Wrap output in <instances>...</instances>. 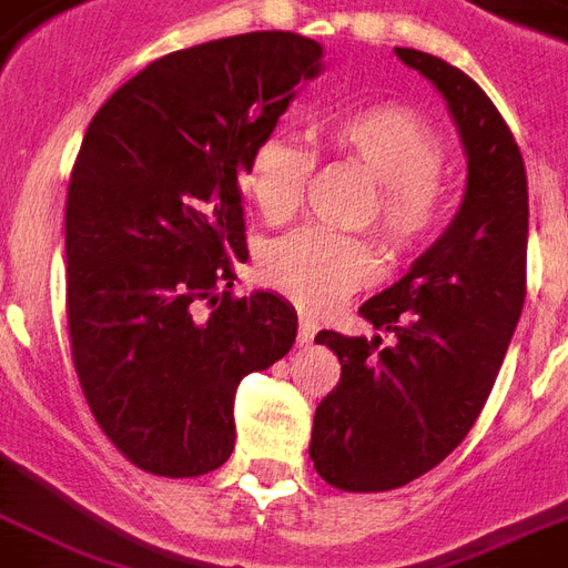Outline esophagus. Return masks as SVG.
<instances>
[{"label":"esophagus","instance_id":"34e87169","mask_svg":"<svg viewBox=\"0 0 568 568\" xmlns=\"http://www.w3.org/2000/svg\"><path fill=\"white\" fill-rule=\"evenodd\" d=\"M315 333H318V324H315V318H310V315H303L301 312V329H297L301 345H310L312 338H315Z\"/></svg>","mask_w":568,"mask_h":568}]
</instances>
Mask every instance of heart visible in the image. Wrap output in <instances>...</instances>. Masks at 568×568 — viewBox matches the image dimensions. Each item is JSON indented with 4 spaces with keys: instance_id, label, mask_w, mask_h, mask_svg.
<instances>
[{
    "instance_id": "1",
    "label": "heart",
    "mask_w": 568,
    "mask_h": 568,
    "mask_svg": "<svg viewBox=\"0 0 568 568\" xmlns=\"http://www.w3.org/2000/svg\"><path fill=\"white\" fill-rule=\"evenodd\" d=\"M321 146L359 164L374 180V200L363 221L388 250L418 247L439 221V135L415 111L397 102H365L329 111L318 120ZM315 155L292 138L271 135L250 153L241 185L267 223L288 221L303 203ZM258 271L271 288L306 310H324L363 288L377 274V253L359 235L306 226L267 244Z\"/></svg>"
}]
</instances>
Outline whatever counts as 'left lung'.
<instances>
[{
	"instance_id": "8db88e82",
	"label": "left lung",
	"mask_w": 568,
	"mask_h": 568,
	"mask_svg": "<svg viewBox=\"0 0 568 568\" xmlns=\"http://www.w3.org/2000/svg\"><path fill=\"white\" fill-rule=\"evenodd\" d=\"M445 97L468 159L448 230L386 292L359 306L383 338L321 329L342 363L315 409L310 457L329 486L386 493L466 439L493 392L525 306L528 176L519 144L475 79L418 49H395Z\"/></svg>"
}]
</instances>
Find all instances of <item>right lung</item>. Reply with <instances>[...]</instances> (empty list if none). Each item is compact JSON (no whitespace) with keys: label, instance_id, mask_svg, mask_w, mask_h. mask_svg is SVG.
<instances>
[{"label":"right lung","instance_id":"obj_1","mask_svg":"<svg viewBox=\"0 0 568 568\" xmlns=\"http://www.w3.org/2000/svg\"><path fill=\"white\" fill-rule=\"evenodd\" d=\"M324 49L250 31L159 58L93 114L67 189V327L84 400L138 468L196 477L235 448V388L283 359L297 312L235 297L239 176Z\"/></svg>","mask_w":568,"mask_h":568}]
</instances>
